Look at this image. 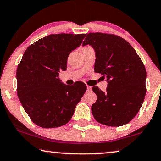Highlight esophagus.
<instances>
[{
	"mask_svg": "<svg viewBox=\"0 0 161 161\" xmlns=\"http://www.w3.org/2000/svg\"><path fill=\"white\" fill-rule=\"evenodd\" d=\"M86 88H87V91H92V86H86Z\"/></svg>",
	"mask_w": 161,
	"mask_h": 161,
	"instance_id": "obj_1",
	"label": "esophagus"
}]
</instances>
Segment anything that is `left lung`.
Instances as JSON below:
<instances>
[{"label":"left lung","instance_id":"left-lung-1","mask_svg":"<svg viewBox=\"0 0 161 161\" xmlns=\"http://www.w3.org/2000/svg\"><path fill=\"white\" fill-rule=\"evenodd\" d=\"M90 45L95 52L94 70L106 76L103 92L94 86L97 101L92 113L99 123L122 126L130 122L143 103L146 70L136 50L122 38L113 34L90 33L82 46Z\"/></svg>","mask_w":161,"mask_h":161}]
</instances>
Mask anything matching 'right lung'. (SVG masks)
I'll list each match as a JSON object with an SVG mask.
<instances>
[{
    "label": "right lung",
    "instance_id": "obj_1",
    "mask_svg": "<svg viewBox=\"0 0 161 161\" xmlns=\"http://www.w3.org/2000/svg\"><path fill=\"white\" fill-rule=\"evenodd\" d=\"M86 34L47 36L27 48L16 71L17 94L23 108L38 126L53 128L70 120L86 92L81 81L66 85L58 78L67 58Z\"/></svg>",
    "mask_w": 161,
    "mask_h": 161
}]
</instances>
